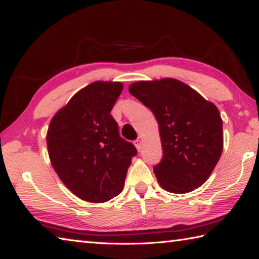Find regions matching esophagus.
<instances>
[{"mask_svg": "<svg viewBox=\"0 0 259 259\" xmlns=\"http://www.w3.org/2000/svg\"><path fill=\"white\" fill-rule=\"evenodd\" d=\"M134 143H135V146H136V149H138L139 151H141V148H142V141H141L140 139H138V140H135L134 141Z\"/></svg>", "mask_w": 259, "mask_h": 259, "instance_id": "34e87169", "label": "esophagus"}]
</instances>
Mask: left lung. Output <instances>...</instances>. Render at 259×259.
I'll return each mask as SVG.
<instances>
[{"mask_svg": "<svg viewBox=\"0 0 259 259\" xmlns=\"http://www.w3.org/2000/svg\"><path fill=\"white\" fill-rule=\"evenodd\" d=\"M128 91L151 109L159 124L163 155L153 171L160 186L184 194L205 183L223 150L222 119L217 106L169 77L135 82Z\"/></svg>", "mask_w": 259, "mask_h": 259, "instance_id": "left-lung-1", "label": "left lung"}]
</instances>
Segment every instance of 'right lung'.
I'll list each match as a JSON object with an SVG mask.
<instances>
[{
  "instance_id": "obj_1",
  "label": "right lung",
  "mask_w": 259,
  "mask_h": 259,
  "mask_svg": "<svg viewBox=\"0 0 259 259\" xmlns=\"http://www.w3.org/2000/svg\"><path fill=\"white\" fill-rule=\"evenodd\" d=\"M120 82L96 81L72 97L51 120L48 154L58 177L77 197L104 203L121 193L138 150L119 136L110 115Z\"/></svg>"
}]
</instances>
